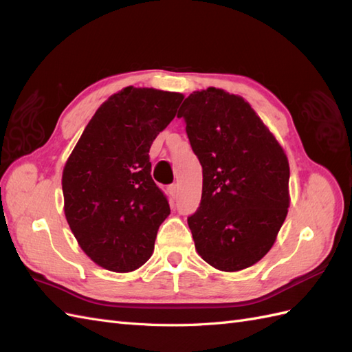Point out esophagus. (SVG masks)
Wrapping results in <instances>:
<instances>
[{
  "instance_id": "esophagus-1",
  "label": "esophagus",
  "mask_w": 352,
  "mask_h": 352,
  "mask_svg": "<svg viewBox=\"0 0 352 352\" xmlns=\"http://www.w3.org/2000/svg\"><path fill=\"white\" fill-rule=\"evenodd\" d=\"M167 190H168V194H170V195H172L173 198H176V197H177V185H176V184H172V185H168Z\"/></svg>"
}]
</instances>
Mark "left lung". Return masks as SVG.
I'll return each instance as SVG.
<instances>
[{"mask_svg": "<svg viewBox=\"0 0 352 352\" xmlns=\"http://www.w3.org/2000/svg\"><path fill=\"white\" fill-rule=\"evenodd\" d=\"M184 117L202 166V195L188 217L195 250L212 267L238 272L260 261L289 207L283 148L243 98L217 88L185 98Z\"/></svg>", "mask_w": 352, "mask_h": 352, "instance_id": "8db88e82", "label": "left lung"}]
</instances>
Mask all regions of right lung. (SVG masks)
I'll return each instance as SVG.
<instances>
[{"instance_id":"add662e5","label":"right lung","mask_w":352,"mask_h":352,"mask_svg":"<svg viewBox=\"0 0 352 352\" xmlns=\"http://www.w3.org/2000/svg\"><path fill=\"white\" fill-rule=\"evenodd\" d=\"M184 95L127 87L94 114L63 170L65 214L74 238L101 267L126 273L151 257L170 214L151 177L150 148Z\"/></svg>"}]
</instances>
